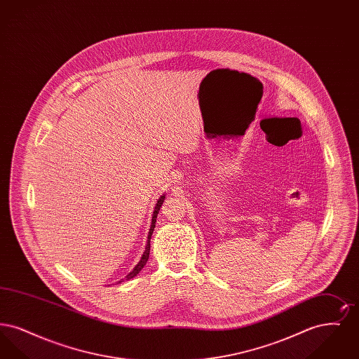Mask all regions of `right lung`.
Listing matches in <instances>:
<instances>
[{"mask_svg": "<svg viewBox=\"0 0 359 359\" xmlns=\"http://www.w3.org/2000/svg\"><path fill=\"white\" fill-rule=\"evenodd\" d=\"M164 199H165V195H163L158 201H157V205L154 207V217H152V224H151V229H149V234H148V242H147V248H145V252H144V255L141 257V259H140V262L137 264L136 266H135V269L130 272V273L126 276V278L129 280V278H133L135 276L140 273V271L145 266V264H147V261H148V258H149V250H151V237H152V233H154V224H156V218H157V214H158V210H160V207L163 205V202H164Z\"/></svg>", "mask_w": 359, "mask_h": 359, "instance_id": "obj_1", "label": "right lung"}]
</instances>
